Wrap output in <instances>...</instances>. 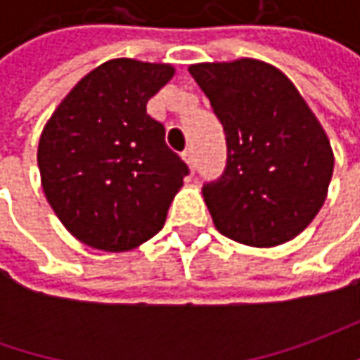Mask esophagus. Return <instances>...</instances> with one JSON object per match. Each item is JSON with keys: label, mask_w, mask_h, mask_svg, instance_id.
Here are the masks:
<instances>
[{"label": "esophagus", "mask_w": 360, "mask_h": 360, "mask_svg": "<svg viewBox=\"0 0 360 360\" xmlns=\"http://www.w3.org/2000/svg\"><path fill=\"white\" fill-rule=\"evenodd\" d=\"M182 158L186 160V164H188V168L194 172V168H196V158H194V148L192 146H188L186 150L182 152Z\"/></svg>", "instance_id": "1"}]
</instances>
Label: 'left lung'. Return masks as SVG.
I'll use <instances>...</instances> for the list:
<instances>
[{
	"instance_id": "8db88e82",
	"label": "left lung",
	"mask_w": 360,
	"mask_h": 360,
	"mask_svg": "<svg viewBox=\"0 0 360 360\" xmlns=\"http://www.w3.org/2000/svg\"><path fill=\"white\" fill-rule=\"evenodd\" d=\"M188 72L226 134V170L202 188L216 230L256 248L292 240L323 208L333 178L335 156L321 122L266 62L194 63Z\"/></svg>"
}]
</instances>
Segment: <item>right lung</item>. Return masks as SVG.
I'll use <instances>...</instances> for the list:
<instances>
[{
    "label": "right lung",
    "instance_id": "add662e5",
    "mask_svg": "<svg viewBox=\"0 0 360 360\" xmlns=\"http://www.w3.org/2000/svg\"><path fill=\"white\" fill-rule=\"evenodd\" d=\"M170 63L118 58L84 76L41 131L37 166L49 206L77 240L124 252L158 234L188 166L146 104Z\"/></svg>",
    "mask_w": 360,
    "mask_h": 360
}]
</instances>
